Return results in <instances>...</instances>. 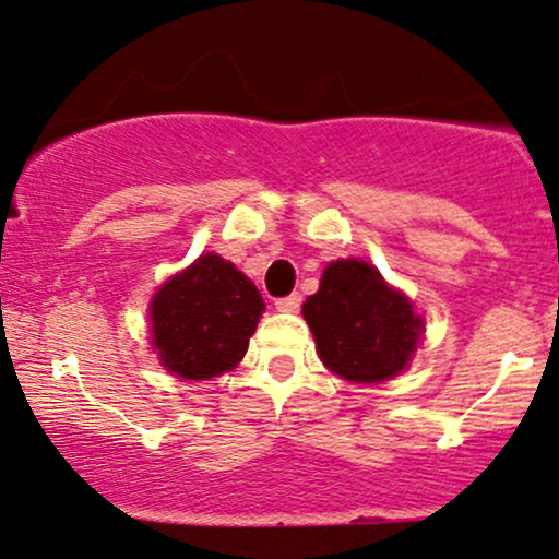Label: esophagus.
Here are the masks:
<instances>
[{"label":"esophagus","mask_w":559,"mask_h":559,"mask_svg":"<svg viewBox=\"0 0 559 559\" xmlns=\"http://www.w3.org/2000/svg\"><path fill=\"white\" fill-rule=\"evenodd\" d=\"M299 305H301L299 294H288V297L275 299V310H281V312H297Z\"/></svg>","instance_id":"obj_1"}]
</instances>
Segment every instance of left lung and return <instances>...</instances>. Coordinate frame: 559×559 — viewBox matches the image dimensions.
Instances as JSON below:
<instances>
[{
  "label": "left lung",
  "instance_id": "1",
  "mask_svg": "<svg viewBox=\"0 0 559 559\" xmlns=\"http://www.w3.org/2000/svg\"><path fill=\"white\" fill-rule=\"evenodd\" d=\"M301 316L325 368L355 383L389 381L407 368L423 333L413 305L362 260L331 262Z\"/></svg>",
  "mask_w": 559,
  "mask_h": 559
}]
</instances>
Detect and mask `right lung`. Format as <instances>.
Instances as JSON below:
<instances>
[{"instance_id":"obj_1","label":"right lung","mask_w":559,"mask_h":559,"mask_svg":"<svg viewBox=\"0 0 559 559\" xmlns=\"http://www.w3.org/2000/svg\"><path fill=\"white\" fill-rule=\"evenodd\" d=\"M265 312L258 286L217 254H202L152 299V342L170 373L207 381L241 360Z\"/></svg>"}]
</instances>
